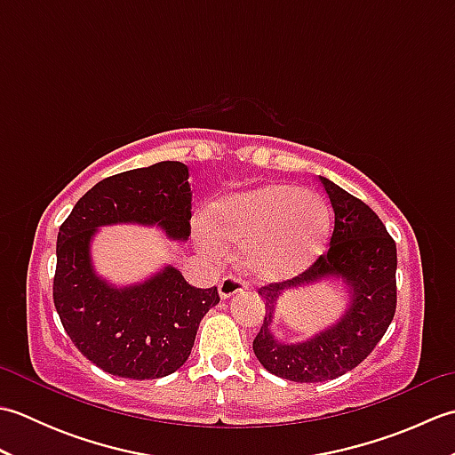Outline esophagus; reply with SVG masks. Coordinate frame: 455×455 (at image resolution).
Instances as JSON below:
<instances>
[{
    "label": "esophagus",
    "mask_w": 455,
    "mask_h": 455,
    "mask_svg": "<svg viewBox=\"0 0 455 455\" xmlns=\"http://www.w3.org/2000/svg\"><path fill=\"white\" fill-rule=\"evenodd\" d=\"M244 289H246V283L240 277H236V275H225L219 282V295L222 299L233 297V295H236L240 291H244Z\"/></svg>",
    "instance_id": "34e87169"
}]
</instances>
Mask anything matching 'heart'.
<instances>
[{
    "label": "heart",
    "instance_id": "b5f03b06",
    "mask_svg": "<svg viewBox=\"0 0 455 455\" xmlns=\"http://www.w3.org/2000/svg\"><path fill=\"white\" fill-rule=\"evenodd\" d=\"M328 225V211L316 193L269 183L212 203L201 236L211 246L215 236L244 244L250 274L262 282H283L305 272L323 252Z\"/></svg>",
    "mask_w": 455,
    "mask_h": 455
}]
</instances>
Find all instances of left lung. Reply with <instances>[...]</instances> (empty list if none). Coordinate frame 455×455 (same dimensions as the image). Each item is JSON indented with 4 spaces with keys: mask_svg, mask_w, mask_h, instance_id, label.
<instances>
[{
    "mask_svg": "<svg viewBox=\"0 0 455 455\" xmlns=\"http://www.w3.org/2000/svg\"><path fill=\"white\" fill-rule=\"evenodd\" d=\"M334 211L328 252L293 279L259 287L266 303L264 324L254 338V354L269 373L297 383L336 379L371 354L397 307V246L381 219L350 193L321 176ZM342 278L351 305L341 321L305 343L285 345L271 332L276 299L287 288Z\"/></svg>",
    "mask_w": 455,
    "mask_h": 455,
    "instance_id": "1",
    "label": "left lung"
}]
</instances>
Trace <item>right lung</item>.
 <instances>
[{
    "mask_svg": "<svg viewBox=\"0 0 455 455\" xmlns=\"http://www.w3.org/2000/svg\"><path fill=\"white\" fill-rule=\"evenodd\" d=\"M189 170L158 162L105 178L76 203L58 230L52 297L66 334L92 363L127 379H158L186 363L201 318L220 297L166 266L147 282L115 287L95 274L92 240L100 227L137 222L188 240Z\"/></svg>",
    "mask_w": 455,
    "mask_h": 455,
    "instance_id": "obj_1",
    "label": "right lung"
}]
</instances>
